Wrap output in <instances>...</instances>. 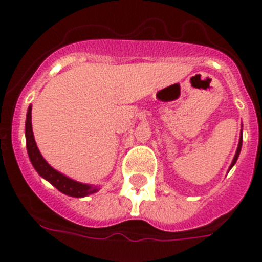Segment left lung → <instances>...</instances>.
Returning a JSON list of instances; mask_svg holds the SVG:
<instances>
[{"instance_id":"obj_1","label":"left lung","mask_w":262,"mask_h":262,"mask_svg":"<svg viewBox=\"0 0 262 262\" xmlns=\"http://www.w3.org/2000/svg\"><path fill=\"white\" fill-rule=\"evenodd\" d=\"M242 143H243V134H242V136H240V140H239V145H237V149H236V154H235V157H233V160H232V163H231V166H230V169L232 168L233 165H235L236 164V161H237V157H239V155H240V151H242Z\"/></svg>"}]
</instances>
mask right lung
I'll return each mask as SVG.
<instances>
[{"mask_svg":"<svg viewBox=\"0 0 262 262\" xmlns=\"http://www.w3.org/2000/svg\"><path fill=\"white\" fill-rule=\"evenodd\" d=\"M25 134H26V147L27 154H29L30 161H31L32 166L35 168L39 176L47 180L48 182L56 187L57 190L61 191L62 194L69 196H76V198H81V196H86L90 194L97 193L99 190L98 186H92L88 184H81V182L75 181L72 178L67 177V176L61 174L57 172L56 169H53L50 164L43 159L41 154L39 152L38 147H36L35 139H34V134H32V124H31V106H29L26 117V127H25Z\"/></svg>","mask_w":262,"mask_h":262,"instance_id":"right-lung-1","label":"right lung"}]
</instances>
